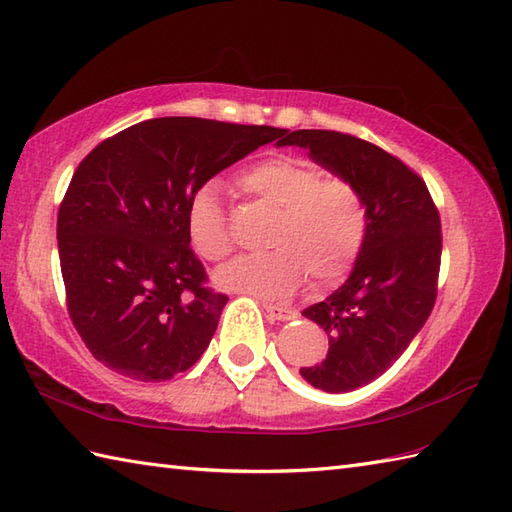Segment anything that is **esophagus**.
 <instances>
[{
	"mask_svg": "<svg viewBox=\"0 0 512 512\" xmlns=\"http://www.w3.org/2000/svg\"><path fill=\"white\" fill-rule=\"evenodd\" d=\"M264 310L268 312L270 319H277V321H292V319L299 317L295 310H290L286 306H273V303H266Z\"/></svg>",
	"mask_w": 512,
	"mask_h": 512,
	"instance_id": "1",
	"label": "esophagus"
}]
</instances>
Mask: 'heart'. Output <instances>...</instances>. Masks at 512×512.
Segmentation results:
<instances>
[{
	"mask_svg": "<svg viewBox=\"0 0 512 512\" xmlns=\"http://www.w3.org/2000/svg\"><path fill=\"white\" fill-rule=\"evenodd\" d=\"M237 191L279 209L266 255L239 257L217 273V286L259 299H286L306 277L330 288L347 277L361 255L369 215L363 193L347 178L297 156L259 160L239 173ZM189 242L206 262L231 255L233 231L215 184H202L187 202Z\"/></svg>",
	"mask_w": 512,
	"mask_h": 512,
	"instance_id": "b5f03b06",
	"label": "heart"
}]
</instances>
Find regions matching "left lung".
Listing matches in <instances>:
<instances>
[{
  "mask_svg": "<svg viewBox=\"0 0 512 512\" xmlns=\"http://www.w3.org/2000/svg\"><path fill=\"white\" fill-rule=\"evenodd\" d=\"M334 176L352 180L369 215L352 275L332 295L303 310L325 330L330 350L301 367L312 387L343 394L385 374L429 319L438 295L442 231L427 184L405 162L363 138L330 129L284 132Z\"/></svg>",
  "mask_w": 512,
  "mask_h": 512,
  "instance_id": "left-lung-1",
  "label": "left lung"
}]
</instances>
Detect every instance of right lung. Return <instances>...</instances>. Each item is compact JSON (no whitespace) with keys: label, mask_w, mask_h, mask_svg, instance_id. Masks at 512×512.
Here are the masks:
<instances>
[{"label":"right lung","mask_w":512,"mask_h":512,"mask_svg":"<svg viewBox=\"0 0 512 512\" xmlns=\"http://www.w3.org/2000/svg\"><path fill=\"white\" fill-rule=\"evenodd\" d=\"M284 129L151 118L96 145L63 195L57 239L65 303L96 361L160 383L209 347L228 297L191 250V193Z\"/></svg>","instance_id":"1"}]
</instances>
